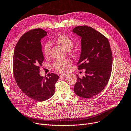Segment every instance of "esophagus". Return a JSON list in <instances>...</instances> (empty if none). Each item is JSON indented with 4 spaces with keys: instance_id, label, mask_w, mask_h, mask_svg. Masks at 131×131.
<instances>
[{
    "instance_id": "1",
    "label": "esophagus",
    "mask_w": 131,
    "mask_h": 131,
    "mask_svg": "<svg viewBox=\"0 0 131 131\" xmlns=\"http://www.w3.org/2000/svg\"><path fill=\"white\" fill-rule=\"evenodd\" d=\"M67 76V75L66 74H60L59 77L61 78H65Z\"/></svg>"
}]
</instances>
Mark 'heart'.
Here are the masks:
<instances>
[{"label": "heart", "mask_w": 131, "mask_h": 131, "mask_svg": "<svg viewBox=\"0 0 131 131\" xmlns=\"http://www.w3.org/2000/svg\"><path fill=\"white\" fill-rule=\"evenodd\" d=\"M55 41L58 44L62 46L65 50L69 52H74L73 48L74 41L69 36L65 34H60L55 39ZM50 49V43L47 41L45 43L43 47V53L45 56H47L49 54ZM72 60L69 59L64 60H57L52 64V67L55 71L64 73L67 72L68 67L72 64Z\"/></svg>", "instance_id": "heart-1"}]
</instances>
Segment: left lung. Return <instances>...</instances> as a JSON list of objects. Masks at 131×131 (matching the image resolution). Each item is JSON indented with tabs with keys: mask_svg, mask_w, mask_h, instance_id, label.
Listing matches in <instances>:
<instances>
[{
	"mask_svg": "<svg viewBox=\"0 0 131 131\" xmlns=\"http://www.w3.org/2000/svg\"><path fill=\"white\" fill-rule=\"evenodd\" d=\"M73 31L81 37L82 51L77 63L85 75L77 76L75 93L83 98H91L100 93L108 83L111 75L113 56L108 39L88 26H79Z\"/></svg>",
	"mask_w": 131,
	"mask_h": 131,
	"instance_id": "8db88e82",
	"label": "left lung"
}]
</instances>
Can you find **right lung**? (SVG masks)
<instances>
[{
    "label": "right lung",
    "mask_w": 131,
    "mask_h": 131,
    "mask_svg": "<svg viewBox=\"0 0 131 131\" xmlns=\"http://www.w3.org/2000/svg\"><path fill=\"white\" fill-rule=\"evenodd\" d=\"M46 35L47 32L41 28L25 32L17 43L13 56V72L17 84L27 96L38 102L46 101L54 95L59 78L54 73H48L47 77L39 74L44 60L40 40Z\"/></svg>",
    "instance_id": "add662e5"
}]
</instances>
